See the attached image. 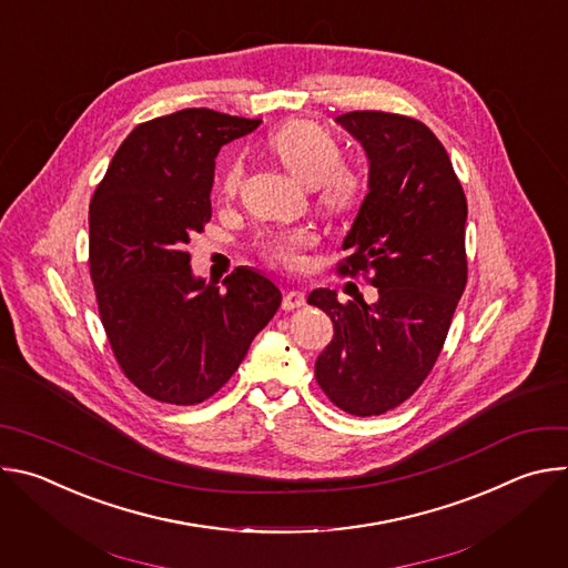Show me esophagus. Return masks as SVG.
Here are the masks:
<instances>
[{"label":"esophagus","mask_w":568,"mask_h":568,"mask_svg":"<svg viewBox=\"0 0 568 568\" xmlns=\"http://www.w3.org/2000/svg\"><path fill=\"white\" fill-rule=\"evenodd\" d=\"M303 305H305V294H303V292L292 290V292H285V294H283V303H281V307H283L285 312L298 310V307H303Z\"/></svg>","instance_id":"obj_1"}]
</instances>
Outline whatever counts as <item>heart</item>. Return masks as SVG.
Segmentation results:
<instances>
[{"instance_id": "b5f03b06", "label": "heart", "mask_w": 568, "mask_h": 568, "mask_svg": "<svg viewBox=\"0 0 568 568\" xmlns=\"http://www.w3.org/2000/svg\"><path fill=\"white\" fill-rule=\"evenodd\" d=\"M270 154L298 182L318 191V202L331 211H346L362 195V178L342 161V143L316 121L294 119L276 128L265 141ZM242 180V161L231 156L220 175V193L233 195ZM316 242L305 226L283 229L267 237V252L274 261L298 267L303 252Z\"/></svg>"}]
</instances>
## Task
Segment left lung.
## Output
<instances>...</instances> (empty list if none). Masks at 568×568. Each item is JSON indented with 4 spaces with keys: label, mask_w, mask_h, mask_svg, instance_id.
<instances>
[{
    "label": "left lung",
    "mask_w": 568,
    "mask_h": 568,
    "mask_svg": "<svg viewBox=\"0 0 568 568\" xmlns=\"http://www.w3.org/2000/svg\"><path fill=\"white\" fill-rule=\"evenodd\" d=\"M337 123L368 159V193L339 270L368 272L377 301L342 305L335 290L310 292L335 326L314 375L339 409L366 418L407 399L440 355L467 283V202L447 150L420 121L348 112Z\"/></svg>",
    "instance_id": "left-lung-1"
}]
</instances>
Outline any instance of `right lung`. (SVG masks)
<instances>
[{
  "label": "right lung",
  "mask_w": 568,
  "mask_h": 568,
  "mask_svg": "<svg viewBox=\"0 0 568 568\" xmlns=\"http://www.w3.org/2000/svg\"><path fill=\"white\" fill-rule=\"evenodd\" d=\"M261 125L189 108L136 125L90 204V272L103 328L128 379L169 404L211 397L281 305L261 272L217 287L193 274L186 245L211 220L215 156Z\"/></svg>",
  "instance_id": "add662e5"
}]
</instances>
